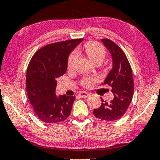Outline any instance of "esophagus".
<instances>
[{
	"mask_svg": "<svg viewBox=\"0 0 160 160\" xmlns=\"http://www.w3.org/2000/svg\"><path fill=\"white\" fill-rule=\"evenodd\" d=\"M78 95L81 97V98H87V97H88L89 95H90V93L87 92H84V91H82V92H80L78 93Z\"/></svg>",
	"mask_w": 160,
	"mask_h": 160,
	"instance_id": "obj_1",
	"label": "esophagus"
}]
</instances>
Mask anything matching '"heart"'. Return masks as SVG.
I'll list each match as a JSON object with an SVG mask.
<instances>
[{
    "label": "heart",
    "mask_w": 160,
    "mask_h": 160,
    "mask_svg": "<svg viewBox=\"0 0 160 160\" xmlns=\"http://www.w3.org/2000/svg\"><path fill=\"white\" fill-rule=\"evenodd\" d=\"M85 51L87 54L93 62L95 64L98 62H102L106 57V51L103 46L100 43L96 42H89L85 45ZM78 59V52L73 51L70 53L68 60V68L72 70L75 67L76 61ZM98 82V78L97 77H85L81 82L83 87L86 88H90Z\"/></svg>",
    "instance_id": "obj_1"
}]
</instances>
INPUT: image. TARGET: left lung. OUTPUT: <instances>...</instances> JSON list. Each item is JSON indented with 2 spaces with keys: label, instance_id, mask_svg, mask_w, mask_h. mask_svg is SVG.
<instances>
[{
  "label": "left lung",
  "instance_id": "obj_1",
  "mask_svg": "<svg viewBox=\"0 0 160 160\" xmlns=\"http://www.w3.org/2000/svg\"><path fill=\"white\" fill-rule=\"evenodd\" d=\"M112 58V69L104 80V84L111 87L114 98L110 102L103 101L100 107L93 110L95 117L103 121L120 119L127 110L134 94L132 70L125 53L117 44L109 39H101Z\"/></svg>",
  "mask_w": 160,
  "mask_h": 160
}]
</instances>
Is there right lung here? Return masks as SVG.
<instances>
[{
    "mask_svg": "<svg viewBox=\"0 0 160 160\" xmlns=\"http://www.w3.org/2000/svg\"><path fill=\"white\" fill-rule=\"evenodd\" d=\"M82 40L70 39L45 45L34 53L28 64L26 72L28 100L35 115L44 123H59L71 112L76 97L57 96V79L65 73L69 54Z\"/></svg>",
    "mask_w": 160,
    "mask_h": 160,
    "instance_id": "right-lung-1",
    "label": "right lung"
}]
</instances>
